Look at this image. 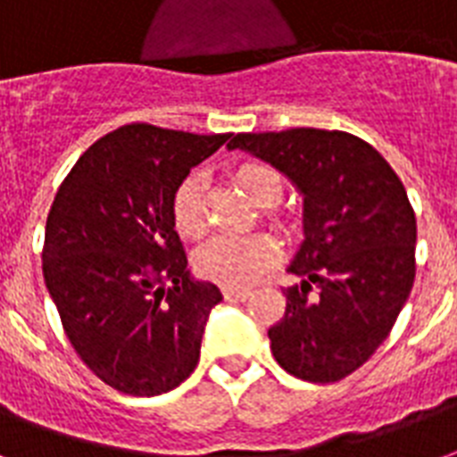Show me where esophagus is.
Returning a JSON list of instances; mask_svg holds the SVG:
<instances>
[{
  "label": "esophagus",
  "instance_id": "1",
  "mask_svg": "<svg viewBox=\"0 0 457 457\" xmlns=\"http://www.w3.org/2000/svg\"><path fill=\"white\" fill-rule=\"evenodd\" d=\"M222 295L229 302H244V299L249 297V290H244V287H222Z\"/></svg>",
  "mask_w": 457,
  "mask_h": 457
}]
</instances>
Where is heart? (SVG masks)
<instances>
[{
  "instance_id": "1",
  "label": "heart",
  "mask_w": 457,
  "mask_h": 457,
  "mask_svg": "<svg viewBox=\"0 0 457 457\" xmlns=\"http://www.w3.org/2000/svg\"><path fill=\"white\" fill-rule=\"evenodd\" d=\"M237 187L253 204L270 205L280 198L283 179L266 165H242L235 170ZM174 228L184 237L198 239L205 235L208 220L204 208V184L198 177H187L172 198ZM280 256V246L266 232L246 237H215L196 253V270L208 280L225 287H246L259 280Z\"/></svg>"
}]
</instances>
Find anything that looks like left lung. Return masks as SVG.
<instances>
[{"label": "left lung", "mask_w": 457, "mask_h": 457, "mask_svg": "<svg viewBox=\"0 0 457 457\" xmlns=\"http://www.w3.org/2000/svg\"><path fill=\"white\" fill-rule=\"evenodd\" d=\"M228 148L280 170L304 196V242L287 266L299 283L268 328L275 361L302 381H340L388 337L412 290L417 220L405 187L347 131L237 134Z\"/></svg>", "instance_id": "obj_1"}]
</instances>
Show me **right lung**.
I'll return each mask as SVG.
<instances>
[{
	"mask_svg": "<svg viewBox=\"0 0 457 457\" xmlns=\"http://www.w3.org/2000/svg\"><path fill=\"white\" fill-rule=\"evenodd\" d=\"M229 136L127 124L76 160L52 201L45 285L76 354L120 393L160 395L196 369L222 295L191 278L172 198Z\"/></svg>",
	"mask_w": 457,
	"mask_h": 457,
	"instance_id": "add662e5",
	"label": "right lung"
}]
</instances>
